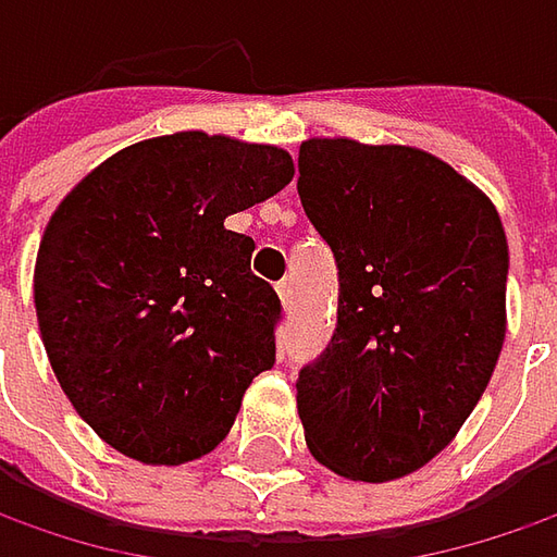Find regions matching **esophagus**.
Returning <instances> with one entry per match:
<instances>
[{
	"mask_svg": "<svg viewBox=\"0 0 557 557\" xmlns=\"http://www.w3.org/2000/svg\"><path fill=\"white\" fill-rule=\"evenodd\" d=\"M277 296H280V305H283V308H289V302H293V286H289L286 280H280L277 283Z\"/></svg>",
	"mask_w": 557,
	"mask_h": 557,
	"instance_id": "esophagus-1",
	"label": "esophagus"
}]
</instances>
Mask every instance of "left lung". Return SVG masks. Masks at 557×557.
<instances>
[{
	"label": "left lung",
	"instance_id": "left-lung-1",
	"mask_svg": "<svg viewBox=\"0 0 557 557\" xmlns=\"http://www.w3.org/2000/svg\"><path fill=\"white\" fill-rule=\"evenodd\" d=\"M299 199L339 268L336 333L302 368L311 455L386 483L471 418L505 343L508 239L496 206L414 146L305 139Z\"/></svg>",
	"mask_w": 557,
	"mask_h": 557
}]
</instances>
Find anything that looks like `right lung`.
Masks as SVG:
<instances>
[{"instance_id":"obj_1","label":"right lung","mask_w":557,"mask_h":557,"mask_svg":"<svg viewBox=\"0 0 557 557\" xmlns=\"http://www.w3.org/2000/svg\"><path fill=\"white\" fill-rule=\"evenodd\" d=\"M293 174L277 146L183 131L106 158L49 218L39 336L74 411L121 455L202 458L274 368L277 293L249 268L252 236L224 221Z\"/></svg>"}]
</instances>
